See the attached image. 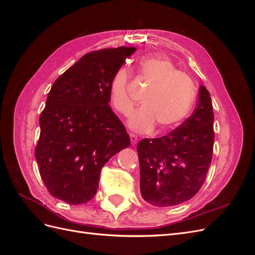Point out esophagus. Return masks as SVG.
Listing matches in <instances>:
<instances>
[{
    "label": "esophagus",
    "instance_id": "1",
    "mask_svg": "<svg viewBox=\"0 0 255 255\" xmlns=\"http://www.w3.org/2000/svg\"><path fill=\"white\" fill-rule=\"evenodd\" d=\"M129 138H130V143H132L133 145H136L137 142H138V138L136 135L134 134H129Z\"/></svg>",
    "mask_w": 255,
    "mask_h": 255
}]
</instances>
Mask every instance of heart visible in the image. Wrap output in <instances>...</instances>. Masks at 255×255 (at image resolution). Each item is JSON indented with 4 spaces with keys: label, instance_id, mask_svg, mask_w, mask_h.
<instances>
[{
    "label": "heart",
    "instance_id": "obj_1",
    "mask_svg": "<svg viewBox=\"0 0 255 255\" xmlns=\"http://www.w3.org/2000/svg\"><path fill=\"white\" fill-rule=\"evenodd\" d=\"M137 75L149 89L141 98L142 105L130 116L128 127L137 133H148L156 126L166 132L181 125L196 101V86L190 76L161 56L142 57L138 61ZM130 78L132 71L120 67L110 84L111 103L122 116H128L134 107L128 94Z\"/></svg>",
    "mask_w": 255,
    "mask_h": 255
}]
</instances>
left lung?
<instances>
[{
	"label": "left lung",
	"mask_w": 255,
	"mask_h": 255,
	"mask_svg": "<svg viewBox=\"0 0 255 255\" xmlns=\"http://www.w3.org/2000/svg\"><path fill=\"white\" fill-rule=\"evenodd\" d=\"M211 95L200 86L196 110L172 132L138 142L140 192L157 207L181 204L194 197L204 183L214 146Z\"/></svg>",
	"instance_id": "8db88e82"
}]
</instances>
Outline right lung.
<instances>
[{
  "instance_id": "1",
  "label": "right lung",
  "mask_w": 255,
  "mask_h": 255,
  "mask_svg": "<svg viewBox=\"0 0 255 255\" xmlns=\"http://www.w3.org/2000/svg\"><path fill=\"white\" fill-rule=\"evenodd\" d=\"M135 51L87 53L54 82L35 149L40 176L54 198L73 205L90 201L103 166L129 145L125 126L109 105L110 84Z\"/></svg>"
}]
</instances>
